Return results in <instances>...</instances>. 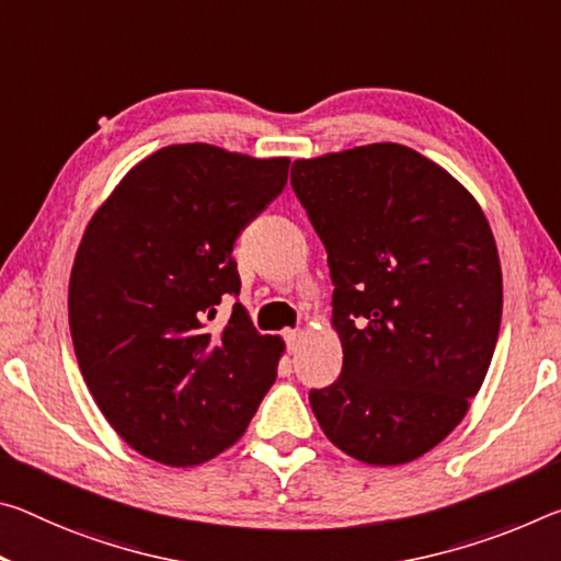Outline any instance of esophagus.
<instances>
[{"mask_svg":"<svg viewBox=\"0 0 561 561\" xmlns=\"http://www.w3.org/2000/svg\"><path fill=\"white\" fill-rule=\"evenodd\" d=\"M284 340H287L289 352H297L301 340H305V332L301 329H284Z\"/></svg>","mask_w":561,"mask_h":561,"instance_id":"1","label":"esophagus"}]
</instances>
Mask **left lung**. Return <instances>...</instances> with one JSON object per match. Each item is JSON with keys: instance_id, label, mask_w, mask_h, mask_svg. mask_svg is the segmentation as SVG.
I'll return each instance as SVG.
<instances>
[{"instance_id": "8db88e82", "label": "left lung", "mask_w": 561, "mask_h": 561, "mask_svg": "<svg viewBox=\"0 0 561 561\" xmlns=\"http://www.w3.org/2000/svg\"><path fill=\"white\" fill-rule=\"evenodd\" d=\"M291 186L327 249L342 375L309 392L327 439L371 467L465 420L502 322V266L479 202L447 169L379 141L297 159Z\"/></svg>"}]
</instances>
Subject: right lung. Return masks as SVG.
I'll return each mask as SVG.
<instances>
[{
  "label": "right lung",
  "instance_id": "1",
  "mask_svg": "<svg viewBox=\"0 0 561 561\" xmlns=\"http://www.w3.org/2000/svg\"><path fill=\"white\" fill-rule=\"evenodd\" d=\"M289 159L169 145L102 202L69 277V329L89 392L131 449L197 467L242 437L274 385L282 336L260 334L239 295L232 249L277 199Z\"/></svg>",
  "mask_w": 561,
  "mask_h": 561
}]
</instances>
